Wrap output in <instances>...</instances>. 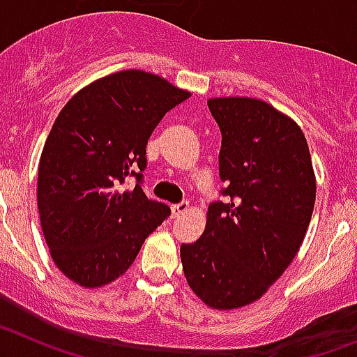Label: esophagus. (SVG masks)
I'll return each mask as SVG.
<instances>
[{
	"mask_svg": "<svg viewBox=\"0 0 357 357\" xmlns=\"http://www.w3.org/2000/svg\"><path fill=\"white\" fill-rule=\"evenodd\" d=\"M188 209H189V204H188V202H178V204H175V206H172V216H173V218L182 216V214H184Z\"/></svg>",
	"mask_w": 357,
	"mask_h": 357,
	"instance_id": "obj_1",
	"label": "esophagus"
}]
</instances>
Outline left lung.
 <instances>
[{"label":"left lung","mask_w":357,"mask_h":357,"mask_svg":"<svg viewBox=\"0 0 357 357\" xmlns=\"http://www.w3.org/2000/svg\"><path fill=\"white\" fill-rule=\"evenodd\" d=\"M222 132L223 202L204 234L181 247L189 288L214 309L261 298L284 273L307 230L317 182L301 127L254 98L207 102Z\"/></svg>","instance_id":"obj_1"}]
</instances>
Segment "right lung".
I'll return each mask as SVG.
<instances>
[{
  "label": "right lung",
  "mask_w": 357,
  "mask_h": 357,
  "mask_svg": "<svg viewBox=\"0 0 357 357\" xmlns=\"http://www.w3.org/2000/svg\"><path fill=\"white\" fill-rule=\"evenodd\" d=\"M191 94L128 69L78 91L44 143L37 204L44 239L66 277L100 288L127 272L169 207L144 195L146 144L164 114ZM128 176L136 185L123 190Z\"/></svg>",
  "instance_id": "add662e5"
}]
</instances>
